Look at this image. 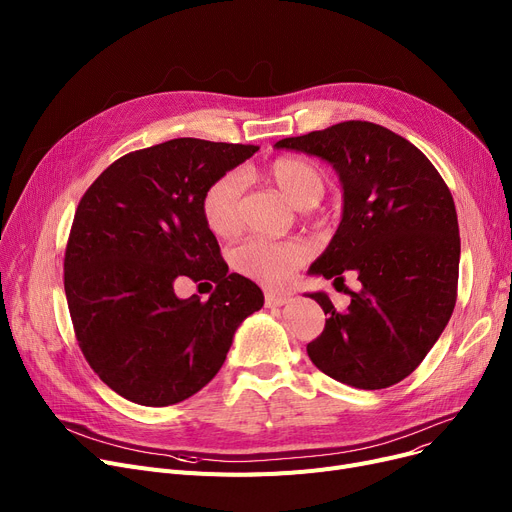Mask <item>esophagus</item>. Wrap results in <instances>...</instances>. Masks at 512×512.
Instances as JSON below:
<instances>
[{
	"instance_id": "1",
	"label": "esophagus",
	"mask_w": 512,
	"mask_h": 512,
	"mask_svg": "<svg viewBox=\"0 0 512 512\" xmlns=\"http://www.w3.org/2000/svg\"><path fill=\"white\" fill-rule=\"evenodd\" d=\"M290 301V294L276 292V290H265V307H282Z\"/></svg>"
}]
</instances>
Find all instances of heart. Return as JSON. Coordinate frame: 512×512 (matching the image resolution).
<instances>
[{
	"label": "heart",
	"mask_w": 512,
	"mask_h": 512,
	"mask_svg": "<svg viewBox=\"0 0 512 512\" xmlns=\"http://www.w3.org/2000/svg\"><path fill=\"white\" fill-rule=\"evenodd\" d=\"M267 176L280 188V193L297 207H313L324 197L326 180L321 170L301 157L274 159ZM242 193L245 174L232 170L211 182L201 199V213L207 228L215 236H234L242 226ZM313 249L303 238L270 240L253 236L232 253V263L240 274L267 286H282L311 257Z\"/></svg>",
	"instance_id": "heart-1"
}]
</instances>
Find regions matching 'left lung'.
<instances>
[{
	"instance_id": "obj_1",
	"label": "left lung",
	"mask_w": 512,
	"mask_h": 512,
	"mask_svg": "<svg viewBox=\"0 0 512 512\" xmlns=\"http://www.w3.org/2000/svg\"><path fill=\"white\" fill-rule=\"evenodd\" d=\"M326 159L338 172L340 226L309 274L355 272L361 290L336 311L326 292L309 294L328 315L307 344L313 365L336 382L382 390L411 375L444 332L456 303L461 236L452 195L413 143L373 122L348 120L276 143Z\"/></svg>"
}]
</instances>
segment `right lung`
I'll return each mask as SVG.
<instances>
[{
    "label": "right lung",
    "mask_w": 512,
    "mask_h": 512,
    "mask_svg": "<svg viewBox=\"0 0 512 512\" xmlns=\"http://www.w3.org/2000/svg\"><path fill=\"white\" fill-rule=\"evenodd\" d=\"M259 147L172 139L126 153L80 199L64 257L74 334L103 384L143 407L176 405L220 371L236 328L263 307L228 274L201 199ZM180 277L213 281L207 302L178 300Z\"/></svg>",
    "instance_id": "right-lung-1"
}]
</instances>
